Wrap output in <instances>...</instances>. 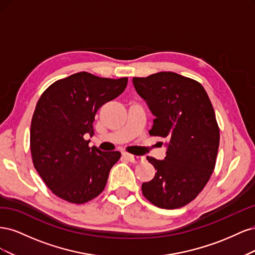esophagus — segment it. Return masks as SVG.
I'll return each mask as SVG.
<instances>
[{"label":"esophagus","instance_id":"1","mask_svg":"<svg viewBox=\"0 0 255 255\" xmlns=\"http://www.w3.org/2000/svg\"><path fill=\"white\" fill-rule=\"evenodd\" d=\"M122 156L125 157L126 159L129 160L130 163L133 164H137V163H141V161L144 160L143 156H137V155H132V154H128V153H123Z\"/></svg>","mask_w":255,"mask_h":255}]
</instances>
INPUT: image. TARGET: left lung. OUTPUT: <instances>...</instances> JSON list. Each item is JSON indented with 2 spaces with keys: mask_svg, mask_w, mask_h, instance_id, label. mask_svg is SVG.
<instances>
[{
  "mask_svg": "<svg viewBox=\"0 0 255 255\" xmlns=\"http://www.w3.org/2000/svg\"><path fill=\"white\" fill-rule=\"evenodd\" d=\"M133 83L155 116L150 135L168 141L165 159L146 157L156 173L142 183V195L166 210L185 206L205 187L216 165L220 134L211 100L199 82L174 72Z\"/></svg>",
  "mask_w": 255,
  "mask_h": 255,
  "instance_id": "obj_1",
  "label": "left lung"
}]
</instances>
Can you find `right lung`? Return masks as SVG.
Returning <instances> with one entry per match:
<instances>
[{
    "instance_id": "obj_1",
    "label": "right lung",
    "mask_w": 255,
    "mask_h": 255,
    "mask_svg": "<svg viewBox=\"0 0 255 255\" xmlns=\"http://www.w3.org/2000/svg\"><path fill=\"white\" fill-rule=\"evenodd\" d=\"M128 78H99L79 72L53 83L38 100L30 123L34 167L54 195L75 204L86 203L104 190L118 151L88 145L98 110L120 96Z\"/></svg>"
}]
</instances>
